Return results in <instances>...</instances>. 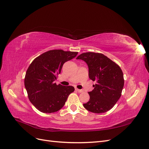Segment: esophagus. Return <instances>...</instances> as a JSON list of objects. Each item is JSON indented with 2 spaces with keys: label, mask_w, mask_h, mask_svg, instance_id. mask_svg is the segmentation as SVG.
<instances>
[{
  "label": "esophagus",
  "mask_w": 149,
  "mask_h": 149,
  "mask_svg": "<svg viewBox=\"0 0 149 149\" xmlns=\"http://www.w3.org/2000/svg\"><path fill=\"white\" fill-rule=\"evenodd\" d=\"M75 90L77 91L78 92H79V93H81V92H83V90H81V89H78V88H75Z\"/></svg>",
  "instance_id": "34e87169"
}]
</instances>
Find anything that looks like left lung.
I'll list each match as a JSON object with an SVG mask.
<instances>
[{"mask_svg":"<svg viewBox=\"0 0 149 149\" xmlns=\"http://www.w3.org/2000/svg\"><path fill=\"white\" fill-rule=\"evenodd\" d=\"M77 59L84 61L88 67V77L95 81L93 90L88 92L90 99L84 107L93 113H100L111 109L121 96L124 79L117 63L102 54L86 52Z\"/></svg>","mask_w":149,"mask_h":149,"instance_id":"left-lung-1","label":"left lung"}]
</instances>
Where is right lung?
I'll return each mask as SVG.
<instances>
[{"mask_svg": "<svg viewBox=\"0 0 149 149\" xmlns=\"http://www.w3.org/2000/svg\"><path fill=\"white\" fill-rule=\"evenodd\" d=\"M78 52L52 50L36 58L25 74L24 85L31 102L39 111L50 113L61 109L75 90L72 86L57 85L54 81L63 63Z\"/></svg>", "mask_w": 149, "mask_h": 149, "instance_id": "obj_1", "label": "right lung"}]
</instances>
